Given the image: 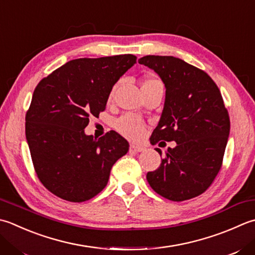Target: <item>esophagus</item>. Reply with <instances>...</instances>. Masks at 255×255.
I'll return each mask as SVG.
<instances>
[{"instance_id":"1","label":"esophagus","mask_w":255,"mask_h":255,"mask_svg":"<svg viewBox=\"0 0 255 255\" xmlns=\"http://www.w3.org/2000/svg\"><path fill=\"white\" fill-rule=\"evenodd\" d=\"M129 150H130L131 152H141L143 150H146V148H144L143 146H140V144L131 143L130 148H129Z\"/></svg>"}]
</instances>
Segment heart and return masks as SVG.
<instances>
[{
	"instance_id": "b5f03b06",
	"label": "heart",
	"mask_w": 255,
	"mask_h": 255,
	"mask_svg": "<svg viewBox=\"0 0 255 255\" xmlns=\"http://www.w3.org/2000/svg\"><path fill=\"white\" fill-rule=\"evenodd\" d=\"M160 83L158 78L153 76H149L146 79L142 85H149V84H156ZM116 91V87L113 88L111 93V98ZM115 127H116L117 130L124 134L125 137L129 139H133V140H137V139H140L143 133H144V123L141 121L140 118L137 116H133V115H124L121 118L117 119L116 124H115Z\"/></svg>"
}]
</instances>
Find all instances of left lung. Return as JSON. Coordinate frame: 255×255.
Returning <instances> with one entry per match:
<instances>
[{
    "mask_svg": "<svg viewBox=\"0 0 255 255\" xmlns=\"http://www.w3.org/2000/svg\"><path fill=\"white\" fill-rule=\"evenodd\" d=\"M139 64L153 69L166 87V99L150 142L176 141L157 170L147 173L150 187L171 201L200 196L221 169L230 118L221 93L209 75L180 58L147 55ZM156 150L162 154L159 148Z\"/></svg>",
    "mask_w": 255,
    "mask_h": 255,
    "instance_id": "1",
    "label": "left lung"
}]
</instances>
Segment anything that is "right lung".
Returning a JSON list of instances; mask_svg holds the SVG:
<instances>
[{"label":"right lung","instance_id":"right-lung-1","mask_svg":"<svg viewBox=\"0 0 255 255\" xmlns=\"http://www.w3.org/2000/svg\"><path fill=\"white\" fill-rule=\"evenodd\" d=\"M136 59L131 54L73 59L35 88L25 134L39 181L55 196L71 202L94 198L127 153L129 143L116 131L94 139L84 129L105 111L113 86Z\"/></svg>","mask_w":255,"mask_h":255}]
</instances>
